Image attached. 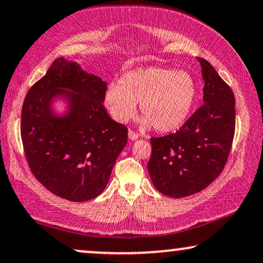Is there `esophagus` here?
<instances>
[{
  "label": "esophagus",
  "instance_id": "1",
  "mask_svg": "<svg viewBox=\"0 0 263 263\" xmlns=\"http://www.w3.org/2000/svg\"><path fill=\"white\" fill-rule=\"evenodd\" d=\"M128 136H129V139L132 140V141H134V140L139 139V134H138V133H135V132H133V130H129V132H128Z\"/></svg>",
  "mask_w": 263,
  "mask_h": 263
}]
</instances>
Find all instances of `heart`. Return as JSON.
<instances>
[{"label":"heart","mask_w":263,"mask_h":263,"mask_svg":"<svg viewBox=\"0 0 263 263\" xmlns=\"http://www.w3.org/2000/svg\"><path fill=\"white\" fill-rule=\"evenodd\" d=\"M198 87L192 74L168 67H139L128 71L118 84L111 83L104 94L105 106L118 123H125L140 110L141 124L162 133L181 128L196 104Z\"/></svg>","instance_id":"1"}]
</instances>
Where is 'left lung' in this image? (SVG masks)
<instances>
[{
    "label": "left lung",
    "instance_id": "obj_1",
    "mask_svg": "<svg viewBox=\"0 0 263 263\" xmlns=\"http://www.w3.org/2000/svg\"><path fill=\"white\" fill-rule=\"evenodd\" d=\"M197 60L204 81L203 105L175 134L151 139L149 176L156 189L172 198L209 186L222 172L234 136L233 91L209 61Z\"/></svg>",
    "mask_w": 263,
    "mask_h": 263
}]
</instances>
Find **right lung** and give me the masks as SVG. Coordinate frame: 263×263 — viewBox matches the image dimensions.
Masks as SVG:
<instances>
[{
	"label": "right lung",
	"instance_id": "right-lung-1",
	"mask_svg": "<svg viewBox=\"0 0 263 263\" xmlns=\"http://www.w3.org/2000/svg\"><path fill=\"white\" fill-rule=\"evenodd\" d=\"M106 82L77 61L54 60L27 91L22 110V140L33 175L50 192L86 202L106 187L128 129L108 116ZM65 102L58 112L53 104Z\"/></svg>",
	"mask_w": 263,
	"mask_h": 263
}]
</instances>
